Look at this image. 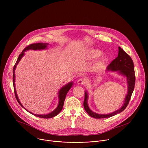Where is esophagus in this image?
Segmentation results:
<instances>
[{
  "label": "esophagus",
  "mask_w": 148,
  "mask_h": 148,
  "mask_svg": "<svg viewBox=\"0 0 148 148\" xmlns=\"http://www.w3.org/2000/svg\"><path fill=\"white\" fill-rule=\"evenodd\" d=\"M86 82V79H84V78H79V79L77 81L78 84H79V85H82V84H85Z\"/></svg>",
  "instance_id": "34e87169"
}]
</instances>
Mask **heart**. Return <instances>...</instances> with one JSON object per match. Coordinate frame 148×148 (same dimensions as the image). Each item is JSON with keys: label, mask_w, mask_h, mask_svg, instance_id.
Masks as SVG:
<instances>
[{"label": "heart", "mask_w": 148, "mask_h": 148, "mask_svg": "<svg viewBox=\"0 0 148 148\" xmlns=\"http://www.w3.org/2000/svg\"><path fill=\"white\" fill-rule=\"evenodd\" d=\"M103 52L98 49H91L88 53V57L91 60H97L103 55ZM110 58L108 56L102 57L94 66V69L96 71H101L108 63Z\"/></svg>", "instance_id": "obj_1"}]
</instances>
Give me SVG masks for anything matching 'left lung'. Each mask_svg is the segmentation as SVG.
I'll return each instance as SVG.
<instances>
[{
	"label": "left lung",
	"instance_id": "8db88e82",
	"mask_svg": "<svg viewBox=\"0 0 148 148\" xmlns=\"http://www.w3.org/2000/svg\"><path fill=\"white\" fill-rule=\"evenodd\" d=\"M118 50L119 51L118 57L115 60H114L111 62V64L107 67V72L116 71L119 74L125 77L128 86V92L125 96L123 103L119 109L110 114H101L96 113L90 108L88 104V94L87 91H86L84 101V107L88 114L94 118L101 119L110 118L122 112L128 106V104L130 101L131 95L134 91L135 82L134 62L131 57L120 47H118Z\"/></svg>",
	"mask_w": 148,
	"mask_h": 148
}]
</instances>
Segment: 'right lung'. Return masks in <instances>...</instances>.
Wrapping results in <instances>:
<instances>
[{"label": "right lung", "instance_id": "obj_1", "mask_svg": "<svg viewBox=\"0 0 148 148\" xmlns=\"http://www.w3.org/2000/svg\"><path fill=\"white\" fill-rule=\"evenodd\" d=\"M49 45L48 43H34V44H32L30 45H29V46H27V47H26L22 52V53H21L17 60V61L16 62L15 65L14 66V67H13V87H14V94H15V96H16V99L17 101H18V103L22 106L25 110H26L27 112H29V113L32 114V115H34V116H37V117H39V118H53V117H54L56 116V115H57L60 112V111L62 110V107H63V105H64V101H65V98H66V95L68 93V92L69 91V90L71 89V88L73 87V81H71L70 82H69L68 84H67L66 85L64 86L63 87H62L60 90H59L58 91V105L57 108L53 111H51V112L49 113V114H34V113H32L30 111L27 110L23 106V105L22 104V103L20 102L18 98V96H17V92H16V88H15V70L16 69V66H17V64H18L19 61L21 60V59L22 58V57L25 56V52L27 50H46L47 49V46Z\"/></svg>", "mask_w": 148, "mask_h": 148}]
</instances>
